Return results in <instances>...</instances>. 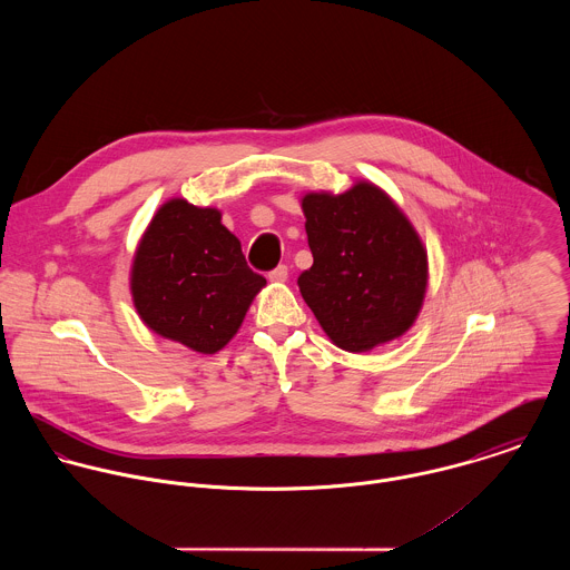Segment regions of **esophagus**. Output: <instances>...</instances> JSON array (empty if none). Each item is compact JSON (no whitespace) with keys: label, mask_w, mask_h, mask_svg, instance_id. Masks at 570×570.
<instances>
[{"label":"esophagus","mask_w":570,"mask_h":570,"mask_svg":"<svg viewBox=\"0 0 570 570\" xmlns=\"http://www.w3.org/2000/svg\"><path fill=\"white\" fill-rule=\"evenodd\" d=\"M287 274H289L287 265H278V267H274V269L267 274V278H269L272 283H285V281H287Z\"/></svg>","instance_id":"1"}]
</instances>
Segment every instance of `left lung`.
<instances>
[{"label":"left lung","mask_w":570,"mask_h":570,"mask_svg":"<svg viewBox=\"0 0 570 570\" xmlns=\"http://www.w3.org/2000/svg\"><path fill=\"white\" fill-rule=\"evenodd\" d=\"M301 204L314 265L298 287L331 342L364 353L404 335L423 305L428 254L400 206L371 181Z\"/></svg>","instance_id":"left-lung-1"}]
</instances>
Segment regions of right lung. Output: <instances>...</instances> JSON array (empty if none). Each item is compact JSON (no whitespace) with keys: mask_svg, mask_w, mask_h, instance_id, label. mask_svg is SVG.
<instances>
[{"mask_svg":"<svg viewBox=\"0 0 570 570\" xmlns=\"http://www.w3.org/2000/svg\"><path fill=\"white\" fill-rule=\"evenodd\" d=\"M263 285L222 213L179 197L154 215L131 265V296L142 323L204 355L233 340Z\"/></svg>","mask_w":570,"mask_h":570,"instance_id":"right-lung-1","label":"right lung"}]
</instances>
